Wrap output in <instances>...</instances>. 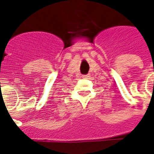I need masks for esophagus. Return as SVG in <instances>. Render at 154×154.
<instances>
[{
	"instance_id": "obj_1",
	"label": "esophagus",
	"mask_w": 154,
	"mask_h": 154,
	"mask_svg": "<svg viewBox=\"0 0 154 154\" xmlns=\"http://www.w3.org/2000/svg\"><path fill=\"white\" fill-rule=\"evenodd\" d=\"M89 77V74L82 75V78H84V79H86V78H88Z\"/></svg>"
}]
</instances>
